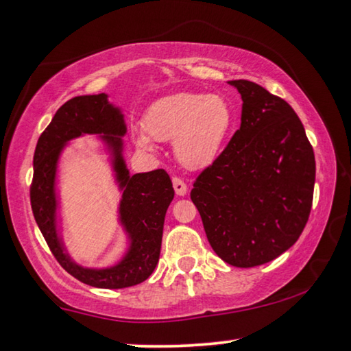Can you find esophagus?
<instances>
[{"mask_svg":"<svg viewBox=\"0 0 351 351\" xmlns=\"http://www.w3.org/2000/svg\"><path fill=\"white\" fill-rule=\"evenodd\" d=\"M173 189H175V192H176V195H180V197H184L186 193H187V186H186V182L182 181V180H180V178H173Z\"/></svg>","mask_w":351,"mask_h":351,"instance_id":"obj_1","label":"esophagus"}]
</instances>
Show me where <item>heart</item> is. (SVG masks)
<instances>
[{
    "label": "heart",
    "instance_id": "heart-1",
    "mask_svg": "<svg viewBox=\"0 0 351 351\" xmlns=\"http://www.w3.org/2000/svg\"><path fill=\"white\" fill-rule=\"evenodd\" d=\"M234 123V110L222 94L175 93L151 104L135 145L154 153L156 142H171L176 160L187 170L211 167L221 156Z\"/></svg>",
    "mask_w": 351,
    "mask_h": 351
}]
</instances>
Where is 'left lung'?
<instances>
[{
  "instance_id": "8db88e82",
  "label": "left lung",
  "mask_w": 351,
  "mask_h": 351,
  "mask_svg": "<svg viewBox=\"0 0 351 351\" xmlns=\"http://www.w3.org/2000/svg\"><path fill=\"white\" fill-rule=\"evenodd\" d=\"M243 99L241 128L193 182L191 198L214 252L237 268L279 257L309 219L315 156L284 99L249 80H230Z\"/></svg>"
}]
</instances>
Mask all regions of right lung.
<instances>
[{
	"mask_svg": "<svg viewBox=\"0 0 351 351\" xmlns=\"http://www.w3.org/2000/svg\"><path fill=\"white\" fill-rule=\"evenodd\" d=\"M128 125L123 110L108 101V94L77 96L55 113L38 140L34 151V176L31 184V208L40 233L71 276L96 289H125L142 284L153 274L159 261L165 213L175 197L165 170L130 175L124 160ZM96 134L109 156L114 180L122 192L119 223L128 239L123 257L104 269L83 267L71 258L59 227V159L72 139Z\"/></svg>",
	"mask_w": 351,
	"mask_h": 351,
	"instance_id": "obj_1",
	"label": "right lung"
}]
</instances>
